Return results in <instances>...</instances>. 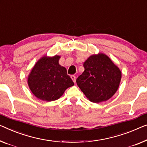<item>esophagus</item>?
Segmentation results:
<instances>
[{
  "label": "esophagus",
  "instance_id": "obj_1",
  "mask_svg": "<svg viewBox=\"0 0 147 147\" xmlns=\"http://www.w3.org/2000/svg\"><path fill=\"white\" fill-rule=\"evenodd\" d=\"M71 79L73 80V82L75 83L76 82V76H74V75H71Z\"/></svg>",
  "mask_w": 147,
  "mask_h": 147
}]
</instances>
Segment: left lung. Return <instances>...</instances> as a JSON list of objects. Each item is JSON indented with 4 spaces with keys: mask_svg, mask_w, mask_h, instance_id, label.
<instances>
[{
    "mask_svg": "<svg viewBox=\"0 0 147 147\" xmlns=\"http://www.w3.org/2000/svg\"><path fill=\"white\" fill-rule=\"evenodd\" d=\"M84 71L76 84L90 101H107L115 94L121 79L119 68L104 53L90 56L84 63Z\"/></svg>",
    "mask_w": 147,
    "mask_h": 147,
    "instance_id": "left-lung-1",
    "label": "left lung"
}]
</instances>
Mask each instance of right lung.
<instances>
[{
    "instance_id": "right-lung-1",
    "label": "right lung",
    "mask_w": 147,
    "mask_h": 147,
    "mask_svg": "<svg viewBox=\"0 0 147 147\" xmlns=\"http://www.w3.org/2000/svg\"><path fill=\"white\" fill-rule=\"evenodd\" d=\"M61 57L43 56L38 61L28 78L32 92L43 101L59 98L66 89L74 85L67 69L59 63Z\"/></svg>"
}]
</instances>
